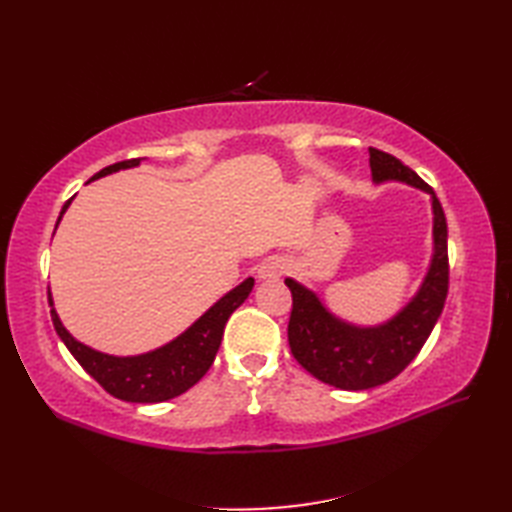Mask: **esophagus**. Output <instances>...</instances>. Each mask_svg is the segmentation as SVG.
I'll use <instances>...</instances> for the list:
<instances>
[{
	"label": "esophagus",
	"mask_w": 512,
	"mask_h": 512,
	"mask_svg": "<svg viewBox=\"0 0 512 512\" xmlns=\"http://www.w3.org/2000/svg\"><path fill=\"white\" fill-rule=\"evenodd\" d=\"M288 270V259L286 257H268L257 268V277L262 281H277L281 275Z\"/></svg>",
	"instance_id": "34e87169"
}]
</instances>
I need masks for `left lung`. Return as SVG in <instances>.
Returning <instances> with one entry per match:
<instances>
[{"label": "left lung", "instance_id": "8db88e82", "mask_svg": "<svg viewBox=\"0 0 512 512\" xmlns=\"http://www.w3.org/2000/svg\"><path fill=\"white\" fill-rule=\"evenodd\" d=\"M372 182H402L431 198L433 253L422 284L394 317L376 325L350 323L325 306L317 292L288 277L292 312L288 323L290 352L297 363L325 385L347 391L372 389L396 378L422 345L442 314L449 292L447 217L442 204L416 171L385 151L369 149Z\"/></svg>", "mask_w": 512, "mask_h": 512}]
</instances>
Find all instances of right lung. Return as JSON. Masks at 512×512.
Segmentation results:
<instances>
[{"label": "right lung", "instance_id": "obj_1", "mask_svg": "<svg viewBox=\"0 0 512 512\" xmlns=\"http://www.w3.org/2000/svg\"><path fill=\"white\" fill-rule=\"evenodd\" d=\"M140 160L143 158L116 162V165L101 169L96 176L90 178V182L110 176V173H116L121 169H134L140 165ZM72 200L74 198L63 204L57 226L63 213L68 211ZM54 231H57V228H54ZM253 286V277L244 279L242 284L228 290L224 297L217 299L200 319H195L187 330L176 336V339L156 347V350L134 356L105 354L81 343L79 339H74V336L65 330L57 310H54L50 288L48 301L52 306L50 317L59 339L65 343V347H68L70 354L79 361L85 372H88L107 394L127 402H165L184 394V391L191 389L206 372H209V367L215 361V354L220 350L224 325L228 317L242 306Z\"/></svg>", "mask_w": 512, "mask_h": 512}]
</instances>
